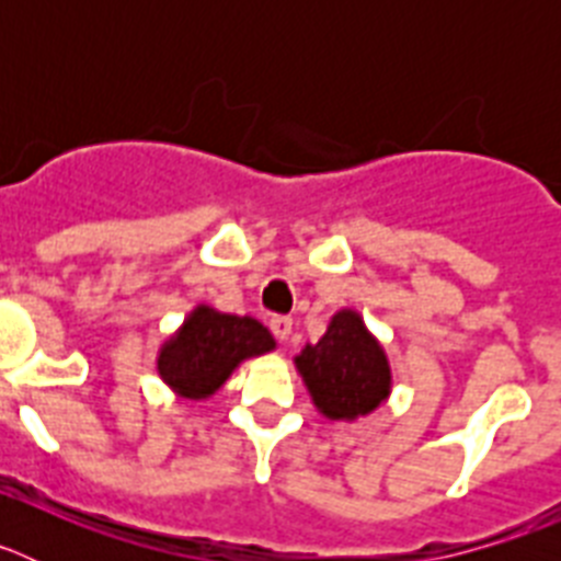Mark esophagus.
Instances as JSON below:
<instances>
[{"mask_svg":"<svg viewBox=\"0 0 561 561\" xmlns=\"http://www.w3.org/2000/svg\"><path fill=\"white\" fill-rule=\"evenodd\" d=\"M270 329H272V334L277 336V340L289 342V336H291V320H289V317H272Z\"/></svg>","mask_w":561,"mask_h":561,"instance_id":"obj_1","label":"esophagus"}]
</instances>
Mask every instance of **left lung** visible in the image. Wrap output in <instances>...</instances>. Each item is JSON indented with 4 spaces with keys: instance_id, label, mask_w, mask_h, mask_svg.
Returning <instances> with one entry per match:
<instances>
[{
    "instance_id": "obj_1",
    "label": "left lung",
    "mask_w": 561,
    "mask_h": 561,
    "mask_svg": "<svg viewBox=\"0 0 561 561\" xmlns=\"http://www.w3.org/2000/svg\"><path fill=\"white\" fill-rule=\"evenodd\" d=\"M295 368L329 421L365 419L393 390L388 354L356 309H336L325 334L295 356Z\"/></svg>"
}]
</instances>
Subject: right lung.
Masks as SVG:
<instances>
[{"label": "right lung", "mask_w": 561, "mask_h": 561, "mask_svg": "<svg viewBox=\"0 0 561 561\" xmlns=\"http://www.w3.org/2000/svg\"><path fill=\"white\" fill-rule=\"evenodd\" d=\"M277 348L275 336L250 314H227L196 304L157 351V376L185 401H205L241 362Z\"/></svg>", "instance_id": "obj_1"}]
</instances>
